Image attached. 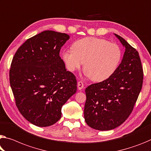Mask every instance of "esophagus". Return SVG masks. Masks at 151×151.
Masks as SVG:
<instances>
[{
	"label": "esophagus",
	"mask_w": 151,
	"mask_h": 151,
	"mask_svg": "<svg viewBox=\"0 0 151 151\" xmlns=\"http://www.w3.org/2000/svg\"><path fill=\"white\" fill-rule=\"evenodd\" d=\"M77 86H78V89L81 90L82 88H83V87H84V84H83V83L82 82V81H78Z\"/></svg>",
	"instance_id": "esophagus-1"
}]
</instances>
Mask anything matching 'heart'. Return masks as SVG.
<instances>
[{"label":"heart","mask_w":151,"mask_h":151,"mask_svg":"<svg viewBox=\"0 0 151 151\" xmlns=\"http://www.w3.org/2000/svg\"><path fill=\"white\" fill-rule=\"evenodd\" d=\"M73 49L62 52L66 68L74 72L84 64L85 75L93 81L101 82L116 73L122 58L118 44L95 37H87L73 43Z\"/></svg>","instance_id":"1"}]
</instances>
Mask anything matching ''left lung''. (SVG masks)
<instances>
[{
	"mask_svg": "<svg viewBox=\"0 0 151 151\" xmlns=\"http://www.w3.org/2000/svg\"><path fill=\"white\" fill-rule=\"evenodd\" d=\"M125 47L122 60L113 75L85 89L84 118L88 126L110 130L120 126L132 111L143 83L138 52L125 40L115 34Z\"/></svg>",
	"mask_w": 151,
	"mask_h": 151,
	"instance_id": "left-lung-1",
	"label": "left lung"
}]
</instances>
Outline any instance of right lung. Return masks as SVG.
<instances>
[{
  "label": "right lung",
  "mask_w": 151,
  "mask_h": 151,
  "mask_svg": "<svg viewBox=\"0 0 151 151\" xmlns=\"http://www.w3.org/2000/svg\"><path fill=\"white\" fill-rule=\"evenodd\" d=\"M70 36L44 31L26 40L14 56L9 80L19 111L39 127L61 118L62 107L76 91V79L60 56Z\"/></svg>",
  "instance_id": "right-lung-1"
}]
</instances>
